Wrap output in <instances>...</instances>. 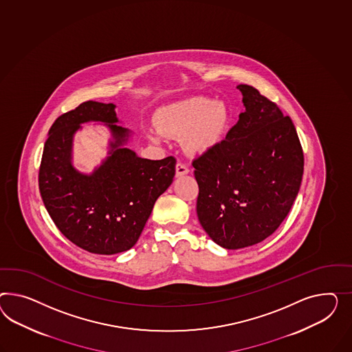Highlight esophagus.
<instances>
[{
    "instance_id": "34e87169",
    "label": "esophagus",
    "mask_w": 352,
    "mask_h": 352,
    "mask_svg": "<svg viewBox=\"0 0 352 352\" xmlns=\"http://www.w3.org/2000/svg\"><path fill=\"white\" fill-rule=\"evenodd\" d=\"M188 173H190V169H188V166L186 164H183L181 162H177V165H175V174H177V177L186 175Z\"/></svg>"
}]
</instances>
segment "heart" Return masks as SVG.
<instances>
[{
    "mask_svg": "<svg viewBox=\"0 0 352 352\" xmlns=\"http://www.w3.org/2000/svg\"><path fill=\"white\" fill-rule=\"evenodd\" d=\"M230 111L221 101L206 97H192L169 104L157 119V129L150 131L153 141L162 137L184 138L186 148L192 153H202L215 147L228 132Z\"/></svg>",
    "mask_w": 352,
    "mask_h": 352,
    "instance_id": "obj_1",
    "label": "heart"
}]
</instances>
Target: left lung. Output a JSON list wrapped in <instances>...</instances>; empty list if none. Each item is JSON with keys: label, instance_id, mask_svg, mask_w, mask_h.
I'll list each match as a JSON object with an SVG mask.
<instances>
[{"label": "left lung", "instance_id": "8db88e82", "mask_svg": "<svg viewBox=\"0 0 352 352\" xmlns=\"http://www.w3.org/2000/svg\"><path fill=\"white\" fill-rule=\"evenodd\" d=\"M237 88L246 111L226 140L192 162L200 224L228 250L273 234L292 208L304 174V152L291 118L256 88Z\"/></svg>", "mask_w": 352, "mask_h": 352}]
</instances>
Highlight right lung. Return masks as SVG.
Segmentation results:
<instances>
[{
  "instance_id": "right-lung-1",
  "label": "right lung",
  "mask_w": 352,
  "mask_h": 352,
  "mask_svg": "<svg viewBox=\"0 0 352 352\" xmlns=\"http://www.w3.org/2000/svg\"><path fill=\"white\" fill-rule=\"evenodd\" d=\"M114 104L86 101L52 124L39 166L38 186L55 226L78 248L114 255L133 248L155 201L169 187L175 157L148 160L123 147L129 131L115 125ZM87 121H102L113 132L111 156L91 176L71 165L72 135Z\"/></svg>"
}]
</instances>
